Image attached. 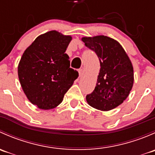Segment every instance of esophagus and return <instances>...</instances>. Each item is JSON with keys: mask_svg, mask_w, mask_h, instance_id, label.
Wrapping results in <instances>:
<instances>
[{"mask_svg": "<svg viewBox=\"0 0 155 155\" xmlns=\"http://www.w3.org/2000/svg\"><path fill=\"white\" fill-rule=\"evenodd\" d=\"M79 77L83 76L84 74H85V70H84L83 69H80V70H79Z\"/></svg>", "mask_w": 155, "mask_h": 155, "instance_id": "obj_1", "label": "esophagus"}]
</instances>
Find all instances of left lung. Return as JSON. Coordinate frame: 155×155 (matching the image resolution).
<instances>
[{"label":"left lung","mask_w":155,"mask_h":155,"mask_svg":"<svg viewBox=\"0 0 155 155\" xmlns=\"http://www.w3.org/2000/svg\"><path fill=\"white\" fill-rule=\"evenodd\" d=\"M85 46L99 58L101 70L96 87L86 96L87 104L109 111L125 101L134 85V68L122 46L114 39L101 35L82 37Z\"/></svg>","instance_id":"obj_1"}]
</instances>
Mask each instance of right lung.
I'll use <instances>...</instances> for the list:
<instances>
[{"instance_id":"add662e5","label":"right lung","mask_w":155,"mask_h":155,"mask_svg":"<svg viewBox=\"0 0 155 155\" xmlns=\"http://www.w3.org/2000/svg\"><path fill=\"white\" fill-rule=\"evenodd\" d=\"M71 36L51 31L39 36L26 48L18 66V76L30 102L41 109L55 108L79 76L70 68L65 53Z\"/></svg>"}]
</instances>
